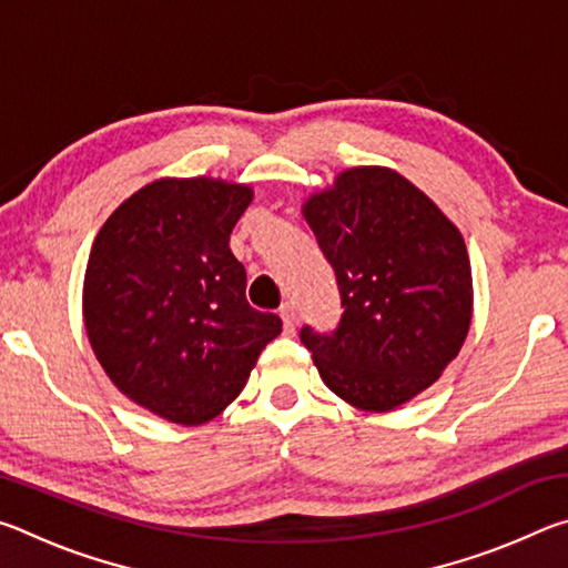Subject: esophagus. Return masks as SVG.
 Listing matches in <instances>:
<instances>
[{
    "label": "esophagus",
    "mask_w": 568,
    "mask_h": 568,
    "mask_svg": "<svg viewBox=\"0 0 568 568\" xmlns=\"http://www.w3.org/2000/svg\"><path fill=\"white\" fill-rule=\"evenodd\" d=\"M281 318H283V328L287 335L295 333V323H297V315H295V307L291 303H283L281 305Z\"/></svg>",
    "instance_id": "34e87169"
}]
</instances>
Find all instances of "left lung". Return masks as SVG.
<instances>
[{"instance_id": "left-lung-1", "label": "left lung", "mask_w": 568, "mask_h": 568, "mask_svg": "<svg viewBox=\"0 0 568 568\" xmlns=\"http://www.w3.org/2000/svg\"><path fill=\"white\" fill-rule=\"evenodd\" d=\"M303 215L338 283L333 331L303 325L321 378L363 410H390L438 381L470 323L466 243L398 172L353 168Z\"/></svg>"}]
</instances>
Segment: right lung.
Returning a JSON list of instances; mask_svg holds the SVG:
<instances>
[{
    "mask_svg": "<svg viewBox=\"0 0 568 568\" xmlns=\"http://www.w3.org/2000/svg\"><path fill=\"white\" fill-rule=\"evenodd\" d=\"M253 200L210 178L155 180L114 210L84 275V325L124 396L182 426L215 418L283 328L245 297L230 233Z\"/></svg>",
    "mask_w": 568,
    "mask_h": 568,
    "instance_id": "add662e5",
    "label": "right lung"
}]
</instances>
